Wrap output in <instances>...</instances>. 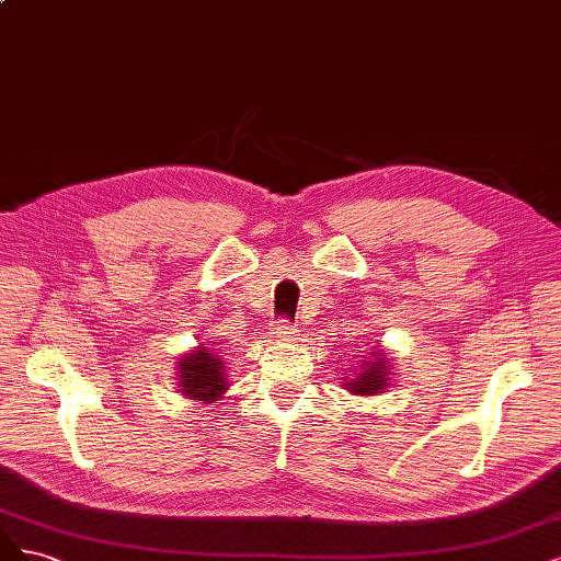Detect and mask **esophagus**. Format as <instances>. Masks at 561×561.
<instances>
[{
  "instance_id": "obj_1",
  "label": "esophagus",
  "mask_w": 561,
  "mask_h": 561,
  "mask_svg": "<svg viewBox=\"0 0 561 561\" xmlns=\"http://www.w3.org/2000/svg\"><path fill=\"white\" fill-rule=\"evenodd\" d=\"M273 337H277V340H282V342H294V340H298V329H296V327H291V323L282 319V321H277V323H275Z\"/></svg>"
}]
</instances>
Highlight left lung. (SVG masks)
I'll return each instance as SVG.
<instances>
[{
  "label": "left lung",
  "mask_w": 561,
  "mask_h": 561,
  "mask_svg": "<svg viewBox=\"0 0 561 561\" xmlns=\"http://www.w3.org/2000/svg\"><path fill=\"white\" fill-rule=\"evenodd\" d=\"M382 345L373 347L368 354L360 356L358 364L347 368V375L342 377V389L356 396H379L391 387L393 377V358Z\"/></svg>",
  "instance_id": "1"
}]
</instances>
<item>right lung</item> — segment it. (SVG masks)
<instances>
[{"label": "right lung", "mask_w": 561, "mask_h": 561, "mask_svg": "<svg viewBox=\"0 0 561 561\" xmlns=\"http://www.w3.org/2000/svg\"><path fill=\"white\" fill-rule=\"evenodd\" d=\"M226 379V360L203 342L176 358V387L184 399L203 403L221 401L228 389Z\"/></svg>", "instance_id": "obj_1"}]
</instances>
